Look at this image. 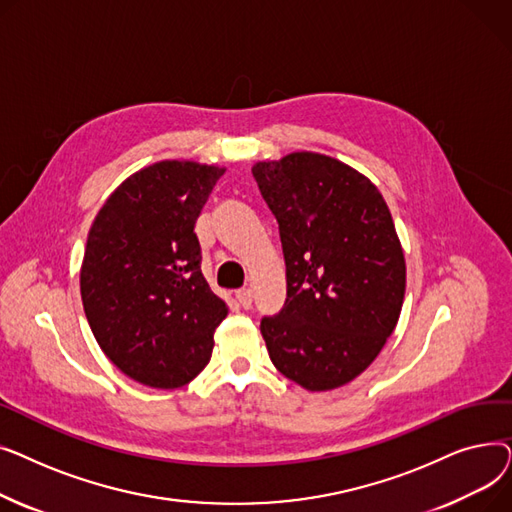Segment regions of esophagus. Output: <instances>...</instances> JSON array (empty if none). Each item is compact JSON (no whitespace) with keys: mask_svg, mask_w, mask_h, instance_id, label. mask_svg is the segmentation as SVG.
I'll use <instances>...</instances> for the list:
<instances>
[{"mask_svg":"<svg viewBox=\"0 0 512 512\" xmlns=\"http://www.w3.org/2000/svg\"><path fill=\"white\" fill-rule=\"evenodd\" d=\"M236 301L242 309H249L253 305V292L249 288H242L236 292Z\"/></svg>","mask_w":512,"mask_h":512,"instance_id":"esophagus-1","label":"esophagus"}]
</instances>
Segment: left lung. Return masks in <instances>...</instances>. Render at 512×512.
<instances>
[{"mask_svg":"<svg viewBox=\"0 0 512 512\" xmlns=\"http://www.w3.org/2000/svg\"><path fill=\"white\" fill-rule=\"evenodd\" d=\"M253 176L286 261V303L261 319L267 353L305 390L340 388L380 355L405 301L390 209L367 176L321 153L257 161Z\"/></svg>","mask_w":512,"mask_h":512,"instance_id":"1","label":"left lung"}]
</instances>
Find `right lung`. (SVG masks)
Segmentation results:
<instances>
[{"mask_svg":"<svg viewBox=\"0 0 512 512\" xmlns=\"http://www.w3.org/2000/svg\"><path fill=\"white\" fill-rule=\"evenodd\" d=\"M224 172L157 161L107 197L89 230L85 315L105 357L134 382L174 390L211 359L228 307L201 274L195 222Z\"/></svg>","mask_w":512,"mask_h":512,"instance_id":"right-lung-1","label":"right lung"}]
</instances>
